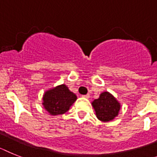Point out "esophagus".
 Instances as JSON below:
<instances>
[{"instance_id":"obj_1","label":"esophagus","mask_w":157,"mask_h":157,"mask_svg":"<svg viewBox=\"0 0 157 157\" xmlns=\"http://www.w3.org/2000/svg\"><path fill=\"white\" fill-rule=\"evenodd\" d=\"M82 96L84 98H86V99H88V98L90 97V95L89 94H87V95H82Z\"/></svg>"}]
</instances>
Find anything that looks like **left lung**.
<instances>
[{
    "label": "left lung",
    "mask_w": 157,
    "mask_h": 157,
    "mask_svg": "<svg viewBox=\"0 0 157 157\" xmlns=\"http://www.w3.org/2000/svg\"><path fill=\"white\" fill-rule=\"evenodd\" d=\"M98 119L102 122H109L118 114L121 105L108 92H102L97 99L92 103Z\"/></svg>",
    "instance_id": "1"
}]
</instances>
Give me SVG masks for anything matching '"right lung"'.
Here are the masks:
<instances>
[{
    "label": "right lung",
    "mask_w": 157,
    "mask_h": 157,
    "mask_svg": "<svg viewBox=\"0 0 157 157\" xmlns=\"http://www.w3.org/2000/svg\"><path fill=\"white\" fill-rule=\"evenodd\" d=\"M76 100L77 95L65 84H61L45 92L43 105L50 115H58L67 112Z\"/></svg>",
    "instance_id": "add662e5"
}]
</instances>
